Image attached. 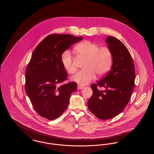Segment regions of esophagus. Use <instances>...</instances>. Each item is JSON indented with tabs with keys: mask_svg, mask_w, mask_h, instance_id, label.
<instances>
[{
	"mask_svg": "<svg viewBox=\"0 0 154 154\" xmlns=\"http://www.w3.org/2000/svg\"><path fill=\"white\" fill-rule=\"evenodd\" d=\"M83 88H84V87L82 86L81 85H80V84H79L78 86H77V89H82Z\"/></svg>",
	"mask_w": 154,
	"mask_h": 154,
	"instance_id": "esophagus-1",
	"label": "esophagus"
}]
</instances>
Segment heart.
I'll return each mask as SVG.
<instances>
[{
  "label": "heart",
  "instance_id": "heart-1",
  "mask_svg": "<svg viewBox=\"0 0 154 154\" xmlns=\"http://www.w3.org/2000/svg\"><path fill=\"white\" fill-rule=\"evenodd\" d=\"M74 52L77 57L85 59L82 64L84 69L78 72L72 80L80 85H87L98 75H103L110 70L112 62V52L106 46L100 47L99 44L89 40H84L77 44ZM61 62L68 73L73 74L77 68L74 64L73 58L69 51L64 52L61 57Z\"/></svg>",
  "mask_w": 154,
  "mask_h": 154
}]
</instances>
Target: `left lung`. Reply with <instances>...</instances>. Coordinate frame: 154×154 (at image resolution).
Masks as SVG:
<instances>
[{"instance_id": "8db88e82", "label": "left lung", "mask_w": 154, "mask_h": 154, "mask_svg": "<svg viewBox=\"0 0 154 154\" xmlns=\"http://www.w3.org/2000/svg\"><path fill=\"white\" fill-rule=\"evenodd\" d=\"M106 42L112 52V67L103 79L91 86L93 95L88 102L91 112L100 119L112 118L124 110L135 80L134 63L126 47L114 37H107ZM98 86L105 89L100 91Z\"/></svg>"}]
</instances>
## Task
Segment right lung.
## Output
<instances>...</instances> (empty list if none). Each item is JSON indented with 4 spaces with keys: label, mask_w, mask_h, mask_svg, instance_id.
Wrapping results in <instances>:
<instances>
[{
    "label": "right lung",
    "mask_w": 154,
    "mask_h": 154,
    "mask_svg": "<svg viewBox=\"0 0 154 154\" xmlns=\"http://www.w3.org/2000/svg\"><path fill=\"white\" fill-rule=\"evenodd\" d=\"M82 39L68 34L46 37L35 49L25 72V91L35 110L42 117L54 120L66 109L75 82L59 87L67 80L61 62L63 52Z\"/></svg>",
    "instance_id": "add662e5"
}]
</instances>
